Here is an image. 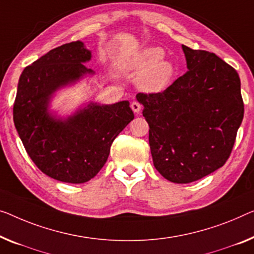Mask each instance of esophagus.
Segmentation results:
<instances>
[{"instance_id": "34e87169", "label": "esophagus", "mask_w": 254, "mask_h": 254, "mask_svg": "<svg viewBox=\"0 0 254 254\" xmlns=\"http://www.w3.org/2000/svg\"><path fill=\"white\" fill-rule=\"evenodd\" d=\"M131 108L134 113H139L140 111H141V105H140L138 101H133V103L131 104Z\"/></svg>"}]
</instances>
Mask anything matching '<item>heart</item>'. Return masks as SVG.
Listing matches in <instances>:
<instances>
[{"label": "heart", "instance_id": "heart-1", "mask_svg": "<svg viewBox=\"0 0 254 254\" xmlns=\"http://www.w3.org/2000/svg\"><path fill=\"white\" fill-rule=\"evenodd\" d=\"M165 51L160 47L142 49L127 63V68L134 73H140L137 85L140 90L149 93L164 91L171 84L176 74L172 62L164 59Z\"/></svg>", "mask_w": 254, "mask_h": 254}]
</instances>
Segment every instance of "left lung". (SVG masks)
Instances as JSON below:
<instances>
[{
  "label": "left lung",
  "mask_w": 254,
  "mask_h": 254,
  "mask_svg": "<svg viewBox=\"0 0 254 254\" xmlns=\"http://www.w3.org/2000/svg\"><path fill=\"white\" fill-rule=\"evenodd\" d=\"M187 71L160 93H138L149 126L154 166L189 184L228 160L244 116L241 79L218 56L183 45Z\"/></svg>",
  "instance_id": "1"
}]
</instances>
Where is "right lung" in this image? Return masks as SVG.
Here are the masks:
<instances>
[{
  "label": "right lung",
  "instance_id": "add662e5",
  "mask_svg": "<svg viewBox=\"0 0 254 254\" xmlns=\"http://www.w3.org/2000/svg\"><path fill=\"white\" fill-rule=\"evenodd\" d=\"M91 58L84 43L75 41L52 49L19 77L14 127L37 168L63 183L92 179L107 161L114 139L134 119L127 100L112 105L89 101L67 116L51 111L59 90L96 74L84 65Z\"/></svg>",
  "mask_w": 254,
  "mask_h": 254
}]
</instances>
